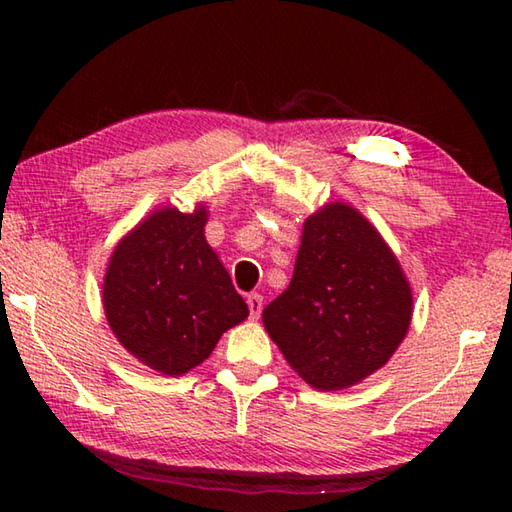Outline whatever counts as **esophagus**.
<instances>
[{
    "instance_id": "esophagus-1",
    "label": "esophagus",
    "mask_w": 512,
    "mask_h": 512,
    "mask_svg": "<svg viewBox=\"0 0 512 512\" xmlns=\"http://www.w3.org/2000/svg\"><path fill=\"white\" fill-rule=\"evenodd\" d=\"M246 302L250 309V318H259V314H262V309H264V298L259 296V293H250Z\"/></svg>"
}]
</instances>
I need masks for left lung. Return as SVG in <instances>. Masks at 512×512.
I'll list each match as a JSON object with an SVG mask.
<instances>
[{"label": "left lung", "instance_id": "1", "mask_svg": "<svg viewBox=\"0 0 512 512\" xmlns=\"http://www.w3.org/2000/svg\"><path fill=\"white\" fill-rule=\"evenodd\" d=\"M411 287L391 248L350 205L311 214L291 284L264 327L309 386L341 391L393 357L411 323Z\"/></svg>", "mask_w": 512, "mask_h": 512}]
</instances>
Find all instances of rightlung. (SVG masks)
<instances>
[{
    "label": "right lung",
    "mask_w": 512,
    "mask_h": 512,
    "mask_svg": "<svg viewBox=\"0 0 512 512\" xmlns=\"http://www.w3.org/2000/svg\"><path fill=\"white\" fill-rule=\"evenodd\" d=\"M207 212L164 207L121 239L103 280V309L119 343L176 377L210 357L225 329L248 316L203 228Z\"/></svg>",
    "instance_id": "right-lung-1"
}]
</instances>
